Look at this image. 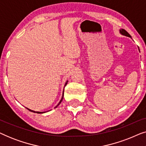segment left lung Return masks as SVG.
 Returning <instances> with one entry per match:
<instances>
[{
    "label": "left lung",
    "mask_w": 146,
    "mask_h": 146,
    "mask_svg": "<svg viewBox=\"0 0 146 146\" xmlns=\"http://www.w3.org/2000/svg\"><path fill=\"white\" fill-rule=\"evenodd\" d=\"M119 33H120L121 35H123V36H127V37H129V38L131 37L130 35H129V34L127 33V32L124 29H120V30H119Z\"/></svg>",
    "instance_id": "obj_1"
}]
</instances>
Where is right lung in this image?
Wrapping results in <instances>:
<instances>
[{
	"label": "right lung",
	"mask_w": 146,
	"mask_h": 146,
	"mask_svg": "<svg viewBox=\"0 0 146 146\" xmlns=\"http://www.w3.org/2000/svg\"><path fill=\"white\" fill-rule=\"evenodd\" d=\"M67 83H68V81H66V82L65 83L64 86H66ZM63 97H64V90H63V93H62V98H61V100H60V102H59L58 104V105L56 106V107L54 108H57L58 106L60 105V103L62 102V100H63ZM27 108V110H29V111H32V112H34V113H43L46 112V111H34V110H31V109L27 108Z\"/></svg>",
	"instance_id": "add662e5"
}]
</instances>
